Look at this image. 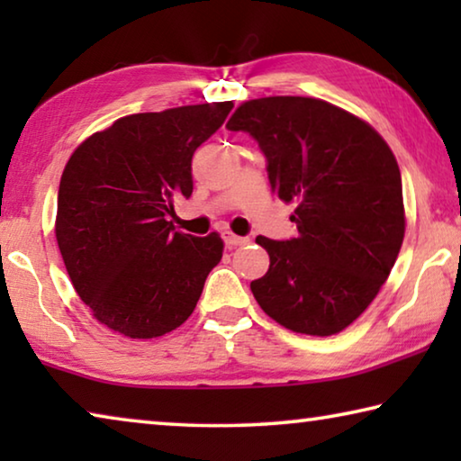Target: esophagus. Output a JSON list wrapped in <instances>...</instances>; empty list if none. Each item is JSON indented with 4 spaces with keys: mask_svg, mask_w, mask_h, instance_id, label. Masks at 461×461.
Masks as SVG:
<instances>
[{
    "mask_svg": "<svg viewBox=\"0 0 461 461\" xmlns=\"http://www.w3.org/2000/svg\"><path fill=\"white\" fill-rule=\"evenodd\" d=\"M223 241H225V244H228V246H244V244H248V238H241V236H236V233H231V231H225L223 233Z\"/></svg>",
    "mask_w": 461,
    "mask_h": 461,
    "instance_id": "obj_1",
    "label": "esophagus"
}]
</instances>
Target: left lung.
Listing matches in <instances>:
<instances>
[{
  "instance_id": "obj_1",
  "label": "left lung",
  "mask_w": 461,
  "mask_h": 461,
  "mask_svg": "<svg viewBox=\"0 0 461 461\" xmlns=\"http://www.w3.org/2000/svg\"><path fill=\"white\" fill-rule=\"evenodd\" d=\"M267 158L278 199L296 203V236H258L270 268L249 288L286 330L333 335L360 317L393 270L404 238L402 181L388 144L321 99L262 97L225 126Z\"/></svg>"
}]
</instances>
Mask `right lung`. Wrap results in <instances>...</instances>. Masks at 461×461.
I'll return each instance as SVG.
<instances>
[{
  "label": "right lung",
  "instance_id": "obj_1",
  "mask_svg": "<svg viewBox=\"0 0 461 461\" xmlns=\"http://www.w3.org/2000/svg\"><path fill=\"white\" fill-rule=\"evenodd\" d=\"M233 104L126 115L77 148L60 176L57 241L77 294L99 323L131 339L183 325L221 260L217 233L175 231L191 197V160Z\"/></svg>",
  "mask_w": 461,
  "mask_h": 461
}]
</instances>
